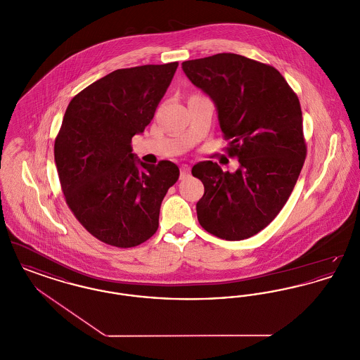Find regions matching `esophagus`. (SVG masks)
Listing matches in <instances>:
<instances>
[{"mask_svg": "<svg viewBox=\"0 0 360 360\" xmlns=\"http://www.w3.org/2000/svg\"><path fill=\"white\" fill-rule=\"evenodd\" d=\"M188 172H190V167L188 165H182L181 166V179H185L188 176Z\"/></svg>", "mask_w": 360, "mask_h": 360, "instance_id": "1", "label": "esophagus"}]
</instances>
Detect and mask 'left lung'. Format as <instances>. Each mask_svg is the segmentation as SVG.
<instances>
[{"label":"left lung","instance_id":"1","mask_svg":"<svg viewBox=\"0 0 360 360\" xmlns=\"http://www.w3.org/2000/svg\"><path fill=\"white\" fill-rule=\"evenodd\" d=\"M182 69L216 105L231 140L226 151L239 158L235 172L210 160L193 167L205 188L198 221L220 239H248L274 220L302 170L307 144L298 97L278 70L238 53L186 60Z\"/></svg>","mask_w":360,"mask_h":360}]
</instances>
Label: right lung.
Here are the masks:
<instances>
[{
  "label": "right lung",
  "instance_id": "1",
  "mask_svg": "<svg viewBox=\"0 0 360 360\" xmlns=\"http://www.w3.org/2000/svg\"><path fill=\"white\" fill-rule=\"evenodd\" d=\"M178 62L120 69L79 91L66 109L53 155L77 220L109 245L131 248L159 225L167 190L179 178L170 160H136L132 137L154 117Z\"/></svg>",
  "mask_w": 360,
  "mask_h": 360
}]
</instances>
